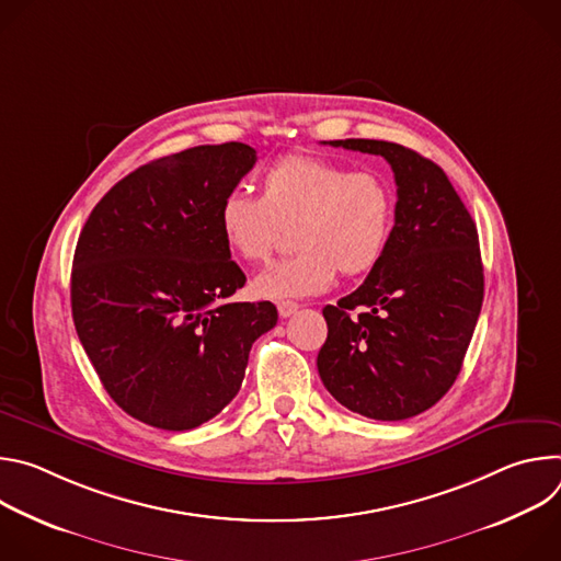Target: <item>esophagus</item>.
I'll use <instances>...</instances> for the list:
<instances>
[{"label":"esophagus","mask_w":561,"mask_h":561,"mask_svg":"<svg viewBox=\"0 0 561 561\" xmlns=\"http://www.w3.org/2000/svg\"><path fill=\"white\" fill-rule=\"evenodd\" d=\"M297 308H299V304H297V301H279V304H277V310H279V314H282V317H290V314H295V312H297Z\"/></svg>","instance_id":"esophagus-1"}]
</instances>
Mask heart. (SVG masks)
<instances>
[{
    "instance_id": "1",
    "label": "heart",
    "mask_w": 561,
    "mask_h": 561,
    "mask_svg": "<svg viewBox=\"0 0 561 561\" xmlns=\"http://www.w3.org/2000/svg\"><path fill=\"white\" fill-rule=\"evenodd\" d=\"M394 204L381 175L293 152L264 173L260 199L228 193L217 224L228 251L249 264L266 262L282 228H293L295 253L255 279L257 295L284 299L327 290L337 271L368 273L388 249Z\"/></svg>"
}]
</instances>
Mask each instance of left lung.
<instances>
[{
  "mask_svg": "<svg viewBox=\"0 0 561 561\" xmlns=\"http://www.w3.org/2000/svg\"><path fill=\"white\" fill-rule=\"evenodd\" d=\"M331 146L381 154L397 184L394 226L364 284L324 308L317 370L342 407L370 420L415 417L448 392L484 301L477 226L446 173L379 139Z\"/></svg>",
  "mask_w": 561,
  "mask_h": 561,
  "instance_id": "8db88e82",
  "label": "left lung"
}]
</instances>
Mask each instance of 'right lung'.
I'll return each instance as SVG.
<instances>
[{
  "label": "right lung",
  "mask_w": 561,
  "mask_h": 561,
  "mask_svg": "<svg viewBox=\"0 0 561 561\" xmlns=\"http://www.w3.org/2000/svg\"><path fill=\"white\" fill-rule=\"evenodd\" d=\"M255 148L195 146L139 167L93 208L70 275L75 331L106 392L130 417L191 431L242 386L271 301H230L247 284L217 224Z\"/></svg>",
  "instance_id": "obj_1"
}]
</instances>
